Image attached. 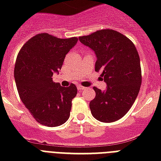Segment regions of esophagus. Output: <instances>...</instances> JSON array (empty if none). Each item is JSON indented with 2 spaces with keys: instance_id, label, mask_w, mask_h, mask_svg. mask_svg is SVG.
<instances>
[{
  "instance_id": "1",
  "label": "esophagus",
  "mask_w": 161,
  "mask_h": 161,
  "mask_svg": "<svg viewBox=\"0 0 161 161\" xmlns=\"http://www.w3.org/2000/svg\"><path fill=\"white\" fill-rule=\"evenodd\" d=\"M86 88H84V87H83V86H78V89L79 91H82V90H84V89H85Z\"/></svg>"
}]
</instances>
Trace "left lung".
Here are the masks:
<instances>
[{
	"label": "left lung",
	"mask_w": 161,
	"mask_h": 161,
	"mask_svg": "<svg viewBox=\"0 0 161 161\" xmlns=\"http://www.w3.org/2000/svg\"><path fill=\"white\" fill-rule=\"evenodd\" d=\"M96 55L95 71L102 72L107 84L104 91L93 88L95 98L89 107L101 122L111 123L124 117L132 107L141 85L140 60L136 47L123 34L109 29L78 37Z\"/></svg>",
	"instance_id": "left-lung-1"
}]
</instances>
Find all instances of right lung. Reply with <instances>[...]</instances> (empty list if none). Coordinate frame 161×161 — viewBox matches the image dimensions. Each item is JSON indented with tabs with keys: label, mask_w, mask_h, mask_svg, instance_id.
Here are the masks:
<instances>
[{
	"label": "right lung",
	"mask_w": 161,
	"mask_h": 161,
	"mask_svg": "<svg viewBox=\"0 0 161 161\" xmlns=\"http://www.w3.org/2000/svg\"><path fill=\"white\" fill-rule=\"evenodd\" d=\"M77 42V37L61 39L37 34L24 44L17 55L14 77L19 96L41 125L59 126L70 116L77 87H61L52 77L59 73L66 54Z\"/></svg>",
	"instance_id": "obj_1"
}]
</instances>
